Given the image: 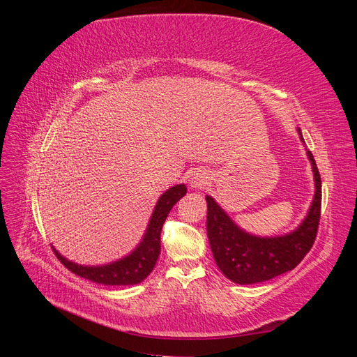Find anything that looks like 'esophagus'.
I'll return each instance as SVG.
<instances>
[{
    "label": "esophagus",
    "instance_id": "esophagus-1",
    "mask_svg": "<svg viewBox=\"0 0 357 357\" xmlns=\"http://www.w3.org/2000/svg\"><path fill=\"white\" fill-rule=\"evenodd\" d=\"M207 176L202 171H193L189 177V185L190 188H202L205 183H207Z\"/></svg>",
    "mask_w": 357,
    "mask_h": 357
}]
</instances>
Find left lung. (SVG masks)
<instances>
[{"label":"left lung","instance_id":"obj_1","mask_svg":"<svg viewBox=\"0 0 357 357\" xmlns=\"http://www.w3.org/2000/svg\"><path fill=\"white\" fill-rule=\"evenodd\" d=\"M304 143L301 129H296ZM314 176V197L296 228L284 235L259 236L240 228L213 197L207 195V235L214 261L226 278L238 284H255L291 271L314 244L320 220L321 180L316 160L305 150Z\"/></svg>","mask_w":357,"mask_h":357}]
</instances>
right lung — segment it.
<instances>
[{
  "instance_id": "obj_1",
  "label": "right lung",
  "mask_w": 357,
  "mask_h": 357,
  "mask_svg": "<svg viewBox=\"0 0 357 357\" xmlns=\"http://www.w3.org/2000/svg\"><path fill=\"white\" fill-rule=\"evenodd\" d=\"M186 186L176 185L167 189L159 197L155 210L150 215L149 225L143 235L142 241L134 250L117 259L114 262L104 264V265H80L73 261H68L66 256H62L55 247L53 252L58 256L59 261L67 266L71 273L75 275L88 278L91 282L105 286H131L142 283L147 275L153 271L156 261L160 253V231L164 222L167 219L171 208L186 195Z\"/></svg>"
}]
</instances>
